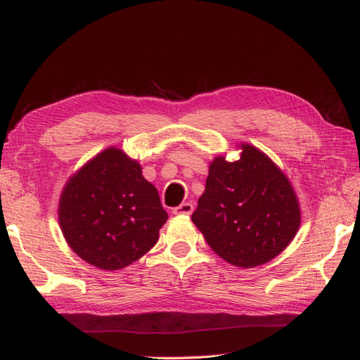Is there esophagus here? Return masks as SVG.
<instances>
[{
  "mask_svg": "<svg viewBox=\"0 0 360 360\" xmlns=\"http://www.w3.org/2000/svg\"><path fill=\"white\" fill-rule=\"evenodd\" d=\"M192 212H193V204L190 202H182L178 205V207L173 209L174 215H192Z\"/></svg>",
  "mask_w": 360,
  "mask_h": 360,
  "instance_id": "esophagus-1",
  "label": "esophagus"
}]
</instances>
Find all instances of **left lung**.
<instances>
[{
    "mask_svg": "<svg viewBox=\"0 0 360 360\" xmlns=\"http://www.w3.org/2000/svg\"><path fill=\"white\" fill-rule=\"evenodd\" d=\"M240 158L210 160L205 190L192 221L226 263L250 269L280 255L300 229L302 209L285 172L255 145Z\"/></svg>",
    "mask_w": 360,
    "mask_h": 360,
    "instance_id": "8db88e82",
    "label": "left lung"
}]
</instances>
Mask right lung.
<instances>
[{
    "label": "right lung",
    "instance_id": "obj_1",
    "mask_svg": "<svg viewBox=\"0 0 360 360\" xmlns=\"http://www.w3.org/2000/svg\"><path fill=\"white\" fill-rule=\"evenodd\" d=\"M167 219L141 164L117 147L97 153L72 173L58 200L68 246L103 271H120L147 254Z\"/></svg>",
    "mask_w": 360,
    "mask_h": 360
}]
</instances>
